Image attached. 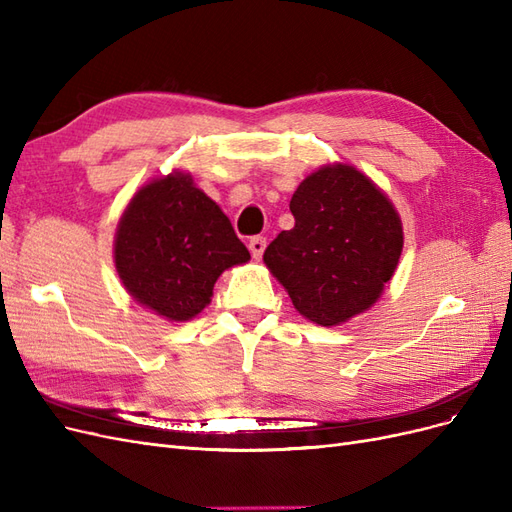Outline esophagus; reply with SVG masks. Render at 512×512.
Here are the masks:
<instances>
[{
	"label": "esophagus",
	"instance_id": "34e87169",
	"mask_svg": "<svg viewBox=\"0 0 512 512\" xmlns=\"http://www.w3.org/2000/svg\"><path fill=\"white\" fill-rule=\"evenodd\" d=\"M250 252H252V256L258 260L260 256H262V252H265V247H267V239L265 237H252L250 239Z\"/></svg>",
	"mask_w": 512,
	"mask_h": 512
}]
</instances>
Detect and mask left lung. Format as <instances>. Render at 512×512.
<instances>
[{
	"instance_id": "left-lung-1",
	"label": "left lung",
	"mask_w": 512,
	"mask_h": 512,
	"mask_svg": "<svg viewBox=\"0 0 512 512\" xmlns=\"http://www.w3.org/2000/svg\"><path fill=\"white\" fill-rule=\"evenodd\" d=\"M294 228L265 250L294 309L335 327L374 305L404 250V228L386 194L348 164L322 166L292 194Z\"/></svg>"
}]
</instances>
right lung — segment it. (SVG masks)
<instances>
[{"label": "right lung", "instance_id": "1", "mask_svg": "<svg viewBox=\"0 0 512 512\" xmlns=\"http://www.w3.org/2000/svg\"><path fill=\"white\" fill-rule=\"evenodd\" d=\"M250 260L230 220L190 173L153 179L134 194L115 235V269L130 297L185 322L211 303L218 277Z\"/></svg>", "mask_w": 512, "mask_h": 512}]
</instances>
